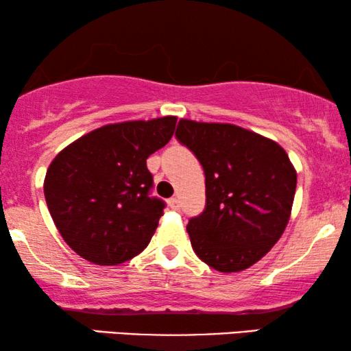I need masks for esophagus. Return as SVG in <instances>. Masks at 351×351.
<instances>
[{"label": "esophagus", "instance_id": "obj_1", "mask_svg": "<svg viewBox=\"0 0 351 351\" xmlns=\"http://www.w3.org/2000/svg\"><path fill=\"white\" fill-rule=\"evenodd\" d=\"M167 203H169V206H171V209H174V210H179L180 209V201H179V198H169V201H167Z\"/></svg>", "mask_w": 351, "mask_h": 351}]
</instances>
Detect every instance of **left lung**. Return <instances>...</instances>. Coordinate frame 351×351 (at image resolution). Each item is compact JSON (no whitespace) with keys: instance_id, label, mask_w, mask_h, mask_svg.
I'll return each instance as SVG.
<instances>
[{"instance_id":"1","label":"left lung","mask_w":351,"mask_h":351,"mask_svg":"<svg viewBox=\"0 0 351 351\" xmlns=\"http://www.w3.org/2000/svg\"><path fill=\"white\" fill-rule=\"evenodd\" d=\"M176 137L206 176V208L186 225L191 247L214 270H246L289 222L297 186L289 156L276 142L234 124L180 119Z\"/></svg>"}]
</instances>
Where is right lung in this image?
Masks as SVG:
<instances>
[{
    "mask_svg": "<svg viewBox=\"0 0 351 351\" xmlns=\"http://www.w3.org/2000/svg\"><path fill=\"white\" fill-rule=\"evenodd\" d=\"M177 118L107 124L64 148L45 198L64 241L86 261L118 265L148 246L165 201L150 196L147 158L171 141Z\"/></svg>",
    "mask_w": 351,
    "mask_h": 351,
    "instance_id": "1",
    "label": "right lung"
}]
</instances>
